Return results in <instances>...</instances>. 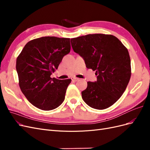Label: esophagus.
I'll return each instance as SVG.
<instances>
[{
    "label": "esophagus",
    "instance_id": "obj_1",
    "mask_svg": "<svg viewBox=\"0 0 150 150\" xmlns=\"http://www.w3.org/2000/svg\"><path fill=\"white\" fill-rule=\"evenodd\" d=\"M79 79V78H76V77H72V78H71V80L72 81H73V82H76V81H78Z\"/></svg>",
    "mask_w": 150,
    "mask_h": 150
}]
</instances>
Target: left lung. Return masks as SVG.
<instances>
[{
    "mask_svg": "<svg viewBox=\"0 0 150 150\" xmlns=\"http://www.w3.org/2000/svg\"><path fill=\"white\" fill-rule=\"evenodd\" d=\"M74 51L79 54L86 67L96 71L97 81L88 82L81 92L90 107L104 110L115 104L123 94L131 78L129 52L112 35L88 34L71 39Z\"/></svg>",
    "mask_w": 150,
    "mask_h": 150,
    "instance_id": "obj_1",
    "label": "left lung"
}]
</instances>
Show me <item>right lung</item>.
<instances>
[{"mask_svg": "<svg viewBox=\"0 0 150 150\" xmlns=\"http://www.w3.org/2000/svg\"><path fill=\"white\" fill-rule=\"evenodd\" d=\"M71 50L69 38L42 37L25 44L16 61L21 91L36 108L56 109L64 101L71 79L51 78V75Z\"/></svg>", "mask_w": 150, "mask_h": 150, "instance_id": "obj_1", "label": "right lung"}]
</instances>
